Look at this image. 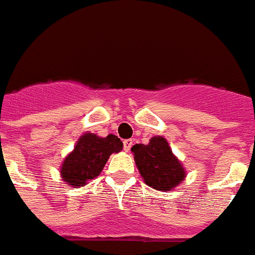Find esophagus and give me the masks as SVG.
<instances>
[{
	"mask_svg": "<svg viewBox=\"0 0 255 255\" xmlns=\"http://www.w3.org/2000/svg\"><path fill=\"white\" fill-rule=\"evenodd\" d=\"M131 146H133V139H125V140H124V150H125V151H130Z\"/></svg>",
	"mask_w": 255,
	"mask_h": 255,
	"instance_id": "obj_1",
	"label": "esophagus"
}]
</instances>
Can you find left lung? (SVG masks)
Returning a JSON list of instances; mask_svg holds the SVG:
<instances>
[{
	"mask_svg": "<svg viewBox=\"0 0 255 255\" xmlns=\"http://www.w3.org/2000/svg\"><path fill=\"white\" fill-rule=\"evenodd\" d=\"M131 151L140 176L151 188L170 191L184 179L182 163L163 137H152L148 144H134Z\"/></svg>",
	"mask_w": 255,
	"mask_h": 255,
	"instance_id": "1",
	"label": "left lung"
}]
</instances>
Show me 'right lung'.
Masks as SVG:
<instances>
[{
  "instance_id": "add662e5",
  "label": "right lung",
  "mask_w": 255,
  "mask_h": 255,
  "mask_svg": "<svg viewBox=\"0 0 255 255\" xmlns=\"http://www.w3.org/2000/svg\"><path fill=\"white\" fill-rule=\"evenodd\" d=\"M122 146L121 139L113 134L105 138L92 133L81 135L75 150L63 162L60 170L63 180L72 187H83L99 176L112 152L121 151Z\"/></svg>"
}]
</instances>
